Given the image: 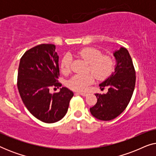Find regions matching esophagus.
Instances as JSON below:
<instances>
[{
    "label": "esophagus",
    "instance_id": "34e87169",
    "mask_svg": "<svg viewBox=\"0 0 156 156\" xmlns=\"http://www.w3.org/2000/svg\"><path fill=\"white\" fill-rule=\"evenodd\" d=\"M78 94H80L81 96H82V97H87V95H88V94L87 93H83V92H79Z\"/></svg>",
    "mask_w": 156,
    "mask_h": 156
}]
</instances>
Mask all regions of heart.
I'll return each instance as SVG.
<instances>
[{
	"label": "heart",
	"mask_w": 156,
	"mask_h": 156,
	"mask_svg": "<svg viewBox=\"0 0 156 156\" xmlns=\"http://www.w3.org/2000/svg\"><path fill=\"white\" fill-rule=\"evenodd\" d=\"M77 55L89 64L88 71L91 72L97 80H104L108 78L114 69V62L109 56L102 55L100 50L94 48H84L77 52ZM72 57L67 55L61 62V69L63 72L69 71ZM94 76L91 74H76L68 82V87L75 91H82L88 85L94 82Z\"/></svg>",
	"instance_id": "b5f03b06"
}]
</instances>
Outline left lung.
<instances>
[{"mask_svg": "<svg viewBox=\"0 0 156 156\" xmlns=\"http://www.w3.org/2000/svg\"><path fill=\"white\" fill-rule=\"evenodd\" d=\"M116 64L114 72L99 84L108 88L104 94H95L97 102L90 108L93 116L101 121H110L119 116L127 107L136 84V72L129 51L121 48L114 52Z\"/></svg>", "mask_w": 156, "mask_h": 156, "instance_id": "left-lung-1", "label": "left lung"}]
</instances>
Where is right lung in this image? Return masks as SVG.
<instances>
[{
    "instance_id": "obj_1",
    "label": "right lung",
    "mask_w": 156,
    "mask_h": 156,
    "mask_svg": "<svg viewBox=\"0 0 156 156\" xmlns=\"http://www.w3.org/2000/svg\"><path fill=\"white\" fill-rule=\"evenodd\" d=\"M58 62L55 44H42L26 51L19 64L17 85L23 104L35 118L47 123L57 122L65 116L74 96L67 87L50 92L52 87L62 86L57 80Z\"/></svg>"
}]
</instances>
